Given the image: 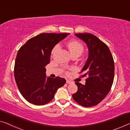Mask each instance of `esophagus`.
I'll return each mask as SVG.
<instances>
[{
  "instance_id": "1",
  "label": "esophagus",
  "mask_w": 130,
  "mask_h": 130,
  "mask_svg": "<svg viewBox=\"0 0 130 130\" xmlns=\"http://www.w3.org/2000/svg\"><path fill=\"white\" fill-rule=\"evenodd\" d=\"M67 84H71L72 83V82L69 81V80H67Z\"/></svg>"
}]
</instances>
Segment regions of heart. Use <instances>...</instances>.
<instances>
[{
	"instance_id": "heart-1",
	"label": "heart",
	"mask_w": 130,
	"mask_h": 130,
	"mask_svg": "<svg viewBox=\"0 0 130 130\" xmlns=\"http://www.w3.org/2000/svg\"><path fill=\"white\" fill-rule=\"evenodd\" d=\"M67 46L72 55L74 54H79L80 55L84 50V46L83 44L76 40L71 41V42H69L68 43ZM59 48V44L55 45L52 50V54L55 53Z\"/></svg>"
}]
</instances>
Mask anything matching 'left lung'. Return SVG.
I'll return each instance as SVG.
<instances>
[{
    "label": "left lung",
    "mask_w": 130,
    "mask_h": 130,
    "mask_svg": "<svg viewBox=\"0 0 130 130\" xmlns=\"http://www.w3.org/2000/svg\"><path fill=\"white\" fill-rule=\"evenodd\" d=\"M76 36L85 42L88 56L81 71L87 76L84 85L76 82L77 91L72 95L75 101L84 107H91L106 97L112 87L115 74L113 57L106 44L93 35L76 34Z\"/></svg>",
    "instance_id": "8db88e82"
}]
</instances>
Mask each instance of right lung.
I'll use <instances>...</instances> for the list:
<instances>
[{
  "instance_id": "add662e5",
  "label": "right lung",
  "mask_w": 130,
  "mask_h": 130,
  "mask_svg": "<svg viewBox=\"0 0 130 130\" xmlns=\"http://www.w3.org/2000/svg\"><path fill=\"white\" fill-rule=\"evenodd\" d=\"M69 34H39L28 40L18 50L14 65V77L24 98L36 105L50 102L66 80L46 77L45 68L50 62L53 48Z\"/></svg>"
}]
</instances>
